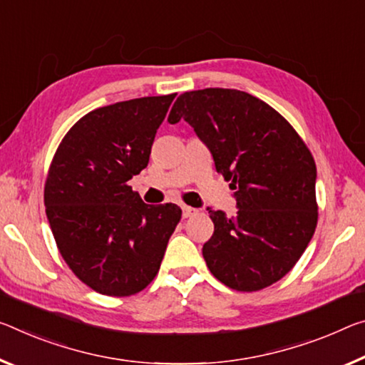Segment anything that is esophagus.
<instances>
[{"mask_svg":"<svg viewBox=\"0 0 365 365\" xmlns=\"http://www.w3.org/2000/svg\"><path fill=\"white\" fill-rule=\"evenodd\" d=\"M198 212V210H195V207H190V206H182V216L183 217H190L193 216V214Z\"/></svg>","mask_w":365,"mask_h":365,"instance_id":"1","label":"esophagus"}]
</instances>
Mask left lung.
<instances>
[{
    "mask_svg": "<svg viewBox=\"0 0 365 365\" xmlns=\"http://www.w3.org/2000/svg\"><path fill=\"white\" fill-rule=\"evenodd\" d=\"M167 120L192 126L234 190V216L207 207V268L235 291L279 281L302 257L318 217L315 160L296 130L268 103L222 88L183 92Z\"/></svg>",
    "mask_w": 365,
    "mask_h": 365,
    "instance_id": "1",
    "label": "left lung"
}]
</instances>
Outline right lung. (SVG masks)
Here are the masks:
<instances>
[{"instance_id": "1", "label": "right lung", "mask_w": 365, "mask_h": 365, "mask_svg": "<svg viewBox=\"0 0 365 365\" xmlns=\"http://www.w3.org/2000/svg\"><path fill=\"white\" fill-rule=\"evenodd\" d=\"M175 94L141 97L84 115L56 149L45 207L63 259L106 296L143 291L160 268L182 217L177 205H146L128 180L146 169Z\"/></svg>"}]
</instances>
